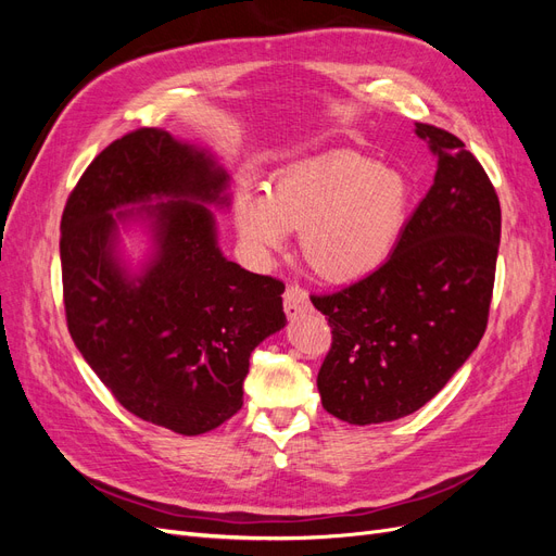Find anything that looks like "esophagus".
Here are the masks:
<instances>
[{"mask_svg":"<svg viewBox=\"0 0 556 556\" xmlns=\"http://www.w3.org/2000/svg\"><path fill=\"white\" fill-rule=\"evenodd\" d=\"M282 304H285V313L299 315L311 308V299L304 288H299V285H288V290L282 294Z\"/></svg>","mask_w":556,"mask_h":556,"instance_id":"obj_1","label":"esophagus"}]
</instances>
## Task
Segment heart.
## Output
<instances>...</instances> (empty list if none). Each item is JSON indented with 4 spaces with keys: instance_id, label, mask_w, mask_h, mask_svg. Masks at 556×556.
<instances>
[{
    "instance_id": "heart-1",
    "label": "heart",
    "mask_w": 556,
    "mask_h": 556,
    "mask_svg": "<svg viewBox=\"0 0 556 556\" xmlns=\"http://www.w3.org/2000/svg\"><path fill=\"white\" fill-rule=\"evenodd\" d=\"M410 208V185L390 166L341 150L278 174L266 194L237 197L245 245L268 255L301 231V257L327 280L359 278L384 262Z\"/></svg>"
}]
</instances>
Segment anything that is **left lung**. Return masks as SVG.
Listing matches in <instances>:
<instances>
[{
  "instance_id": "left-lung-1",
  "label": "left lung",
  "mask_w": 556,
  "mask_h": 556,
  "mask_svg": "<svg viewBox=\"0 0 556 556\" xmlns=\"http://www.w3.org/2000/svg\"><path fill=\"white\" fill-rule=\"evenodd\" d=\"M439 157L433 185L382 266L329 294L331 348L319 366L323 406L350 425L406 417L439 394L486 329L501 204L482 164L454 134L417 123Z\"/></svg>"
}]
</instances>
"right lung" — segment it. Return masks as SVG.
<instances>
[{"label":"right lung","mask_w":556,"mask_h":556,"mask_svg":"<svg viewBox=\"0 0 556 556\" xmlns=\"http://www.w3.org/2000/svg\"><path fill=\"white\" fill-rule=\"evenodd\" d=\"M227 182L206 150L141 127L90 162L62 213V292L76 348L123 408L182 435L241 410L252 350L288 323L285 285L217 248L206 204H229ZM162 195L166 205L116 210ZM129 219H148L156 241L139 277L116 257V227Z\"/></svg>","instance_id":"right-lung-1"}]
</instances>
